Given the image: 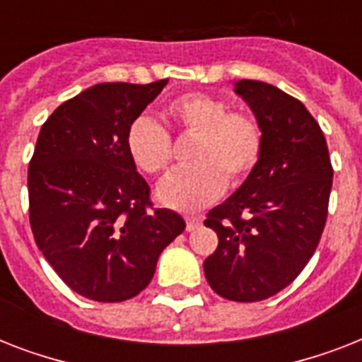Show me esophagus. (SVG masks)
<instances>
[{"label": "esophagus", "instance_id": "esophagus-1", "mask_svg": "<svg viewBox=\"0 0 362 362\" xmlns=\"http://www.w3.org/2000/svg\"><path fill=\"white\" fill-rule=\"evenodd\" d=\"M199 226H201L199 216H186V231H195Z\"/></svg>", "mask_w": 362, "mask_h": 362}]
</instances>
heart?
Masks as SVG:
<instances>
[{"mask_svg": "<svg viewBox=\"0 0 362 362\" xmlns=\"http://www.w3.org/2000/svg\"><path fill=\"white\" fill-rule=\"evenodd\" d=\"M165 118L193 135L189 161L158 187V199L170 209L192 212L214 203L226 186H238L255 169L263 150V131L247 112L229 110L223 99L184 93L170 101ZM125 150L146 175H161L173 159L169 133L152 118L139 116L125 131Z\"/></svg>", "mask_w": 362, "mask_h": 362, "instance_id": "heart-1", "label": "heart"}]
</instances>
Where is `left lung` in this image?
<instances>
[{"label":"left lung","mask_w":362,"mask_h":362,"mask_svg":"<svg viewBox=\"0 0 362 362\" xmlns=\"http://www.w3.org/2000/svg\"><path fill=\"white\" fill-rule=\"evenodd\" d=\"M235 92L261 125L263 150L244 184L204 220L220 238L204 276L220 297L255 303L289 286L314 255L332 165L320 124L298 99L259 81H238Z\"/></svg>","instance_id":"left-lung-1"}]
</instances>
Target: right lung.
Returning <instances> with one entry per match:
<instances>
[{
    "instance_id": "add662e5",
    "label": "right lung",
    "mask_w": 362,
    "mask_h": 362,
    "mask_svg": "<svg viewBox=\"0 0 362 362\" xmlns=\"http://www.w3.org/2000/svg\"><path fill=\"white\" fill-rule=\"evenodd\" d=\"M169 78L103 82L59 105L42 124L28 169L33 238L82 297L122 303L150 284L159 253L186 221L153 209L125 150V131Z\"/></svg>"
}]
</instances>
